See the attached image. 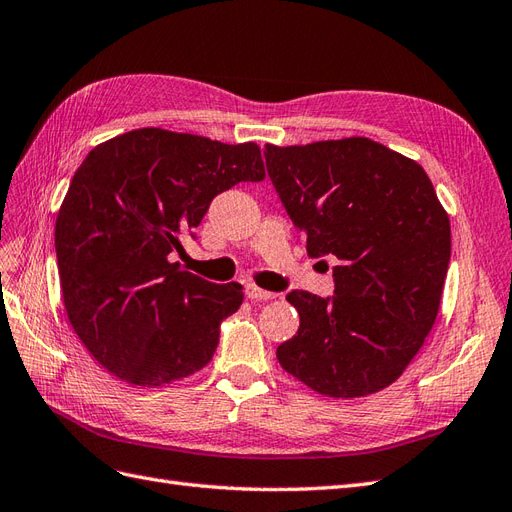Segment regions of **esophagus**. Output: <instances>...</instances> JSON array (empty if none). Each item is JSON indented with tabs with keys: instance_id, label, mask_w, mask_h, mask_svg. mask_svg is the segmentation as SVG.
I'll return each mask as SVG.
<instances>
[{
	"instance_id": "34e87169",
	"label": "esophagus",
	"mask_w": 512,
	"mask_h": 512,
	"mask_svg": "<svg viewBox=\"0 0 512 512\" xmlns=\"http://www.w3.org/2000/svg\"><path fill=\"white\" fill-rule=\"evenodd\" d=\"M246 296L251 298V300H272V298H276V294H272V291H266V289H261V287H257V285H246Z\"/></svg>"
}]
</instances>
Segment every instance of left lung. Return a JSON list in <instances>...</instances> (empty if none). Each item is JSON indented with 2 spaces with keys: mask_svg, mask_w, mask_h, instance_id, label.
<instances>
[{
  "mask_svg": "<svg viewBox=\"0 0 512 512\" xmlns=\"http://www.w3.org/2000/svg\"><path fill=\"white\" fill-rule=\"evenodd\" d=\"M264 156L306 253L337 259L334 296L287 294L300 328L276 358L326 397L384 390L420 352L440 311L450 221L429 175L367 137L268 143Z\"/></svg>",
  "mask_w": 512,
  "mask_h": 512,
  "instance_id": "left-lung-1",
  "label": "left lung"
}]
</instances>
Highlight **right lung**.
Wrapping results in <instances>:
<instances>
[{
	"instance_id": "add662e5",
	"label": "right lung",
	"mask_w": 512,
	"mask_h": 512,
	"mask_svg": "<svg viewBox=\"0 0 512 512\" xmlns=\"http://www.w3.org/2000/svg\"><path fill=\"white\" fill-rule=\"evenodd\" d=\"M266 178L259 145L139 128L85 156L55 223L62 298L94 360L126 384L158 388L212 360L242 285L169 261L212 199Z\"/></svg>"
}]
</instances>
